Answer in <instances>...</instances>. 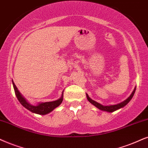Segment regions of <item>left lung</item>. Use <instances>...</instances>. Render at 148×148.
I'll use <instances>...</instances> for the list:
<instances>
[{"mask_svg":"<svg viewBox=\"0 0 148 148\" xmlns=\"http://www.w3.org/2000/svg\"><path fill=\"white\" fill-rule=\"evenodd\" d=\"M135 90H136V87H134L133 91H132L131 94H130V96H129L128 98L126 99L124 101H123V102H120V103H118L117 104H113V105H107V106L102 105V104H100L99 102H97L96 101L93 100L91 98H89V96H88L87 93L86 94V96H87V98L88 101H89L90 103L92 104L93 105H94L95 106H96V107H97L100 110H101V111H106V112H108V113H112V112L117 111V110L119 109V108H123L124 106H126V104H128L130 100H131V99L132 98V97H133L134 94V92H135Z\"/></svg>","mask_w":148,"mask_h":148,"instance_id":"obj_1","label":"left lung"}]
</instances>
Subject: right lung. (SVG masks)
<instances>
[{
    "label": "right lung",
    "instance_id": "1",
    "mask_svg": "<svg viewBox=\"0 0 148 148\" xmlns=\"http://www.w3.org/2000/svg\"><path fill=\"white\" fill-rule=\"evenodd\" d=\"M13 87H14L15 93L16 96L19 100L20 104H22L24 107H25L27 109L29 110L31 112L33 113L39 114V115H46L48 114L50 112L53 111L55 108L59 106L63 102V91L62 92V95H61V98H59L58 100L52 101V102H39L37 105H33V104H30L28 101L22 96V95L20 93V92L18 91V88L15 85L14 81L12 80ZM64 91V90H63Z\"/></svg>",
    "mask_w": 148,
    "mask_h": 148
}]
</instances>
